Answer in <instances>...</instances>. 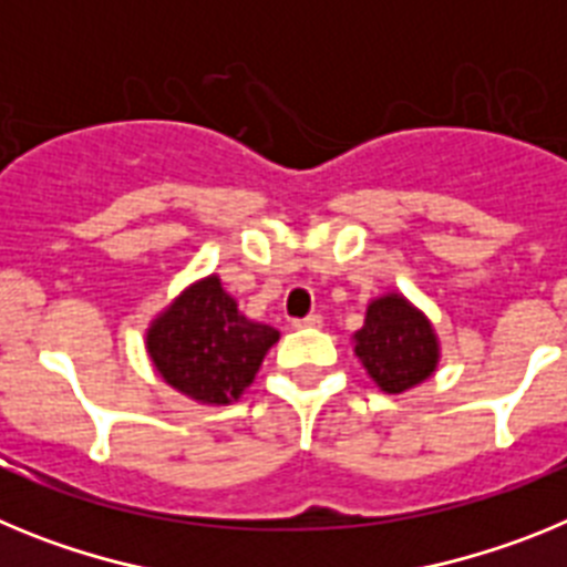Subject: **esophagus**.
<instances>
[{
    "instance_id": "esophagus-1",
    "label": "esophagus",
    "mask_w": 567,
    "mask_h": 567,
    "mask_svg": "<svg viewBox=\"0 0 567 567\" xmlns=\"http://www.w3.org/2000/svg\"><path fill=\"white\" fill-rule=\"evenodd\" d=\"M320 323H323V318H320L318 312L307 315V318H298V320H292V327H298V329H318Z\"/></svg>"
}]
</instances>
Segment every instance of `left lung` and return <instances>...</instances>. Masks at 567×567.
<instances>
[{"mask_svg":"<svg viewBox=\"0 0 567 567\" xmlns=\"http://www.w3.org/2000/svg\"><path fill=\"white\" fill-rule=\"evenodd\" d=\"M354 340L365 372L389 394L423 383L437 365V340L429 320L400 295L374 300Z\"/></svg>","mask_w":567,"mask_h":567,"instance_id":"1","label":"left lung"}]
</instances>
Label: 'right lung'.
<instances>
[{"instance_id":"obj_1","label":"right lung","mask_w":567,"mask_h":567,"mask_svg":"<svg viewBox=\"0 0 567 567\" xmlns=\"http://www.w3.org/2000/svg\"><path fill=\"white\" fill-rule=\"evenodd\" d=\"M278 332L238 315L221 280L189 287L155 320L147 349L169 385L202 403L227 405L255 380Z\"/></svg>"}]
</instances>
